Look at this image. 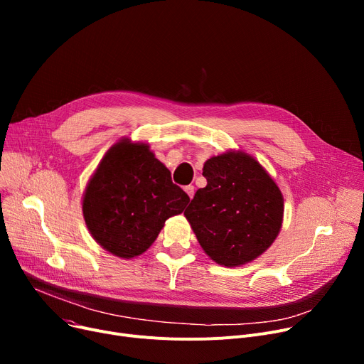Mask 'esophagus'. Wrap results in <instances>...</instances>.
Instances as JSON below:
<instances>
[{
  "mask_svg": "<svg viewBox=\"0 0 364 364\" xmlns=\"http://www.w3.org/2000/svg\"><path fill=\"white\" fill-rule=\"evenodd\" d=\"M184 190H186V193L188 195L190 199H192V198L195 196V186H186Z\"/></svg>",
  "mask_w": 364,
  "mask_h": 364,
  "instance_id": "34e87169",
  "label": "esophagus"
}]
</instances>
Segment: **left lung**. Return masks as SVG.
<instances>
[{"instance_id": "obj_1", "label": "left lung", "mask_w": 364, "mask_h": 364, "mask_svg": "<svg viewBox=\"0 0 364 364\" xmlns=\"http://www.w3.org/2000/svg\"><path fill=\"white\" fill-rule=\"evenodd\" d=\"M208 184L184 211L203 251L236 267L269 247L280 232L283 198L264 168L245 153H224L203 165Z\"/></svg>"}]
</instances>
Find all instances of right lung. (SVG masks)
I'll return each instance as SVG.
<instances>
[{"instance_id":"add662e5","label":"right lung","mask_w":364,"mask_h":364,"mask_svg":"<svg viewBox=\"0 0 364 364\" xmlns=\"http://www.w3.org/2000/svg\"><path fill=\"white\" fill-rule=\"evenodd\" d=\"M188 200L149 146L122 140L90 180L82 211L97 243L113 255L132 258L155 242L166 218L181 214Z\"/></svg>"}]
</instances>
